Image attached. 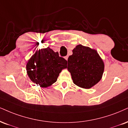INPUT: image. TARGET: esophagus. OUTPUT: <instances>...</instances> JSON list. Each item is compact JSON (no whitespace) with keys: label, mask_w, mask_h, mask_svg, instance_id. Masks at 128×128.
<instances>
[{"label":"esophagus","mask_w":128,"mask_h":128,"mask_svg":"<svg viewBox=\"0 0 128 128\" xmlns=\"http://www.w3.org/2000/svg\"><path fill=\"white\" fill-rule=\"evenodd\" d=\"M64 59H65L66 60H68V56H66L64 57Z\"/></svg>","instance_id":"esophagus-1"}]
</instances>
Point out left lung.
Segmentation results:
<instances>
[{
    "mask_svg": "<svg viewBox=\"0 0 128 128\" xmlns=\"http://www.w3.org/2000/svg\"><path fill=\"white\" fill-rule=\"evenodd\" d=\"M72 52L68 59V69L74 83L89 89L102 79L104 69L103 61L96 50L81 44L76 46Z\"/></svg>",
    "mask_w": 128,
    "mask_h": 128,
    "instance_id": "obj_1",
    "label": "left lung"
}]
</instances>
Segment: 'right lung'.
I'll use <instances>...</instances> for the list:
<instances>
[{"mask_svg": "<svg viewBox=\"0 0 128 128\" xmlns=\"http://www.w3.org/2000/svg\"><path fill=\"white\" fill-rule=\"evenodd\" d=\"M67 60L58 52L47 47L37 50L26 64V72L33 82L42 88L52 86L57 81L63 69L66 68Z\"/></svg>", "mask_w": 128, "mask_h": 128, "instance_id": "1", "label": "right lung"}]
</instances>
